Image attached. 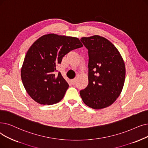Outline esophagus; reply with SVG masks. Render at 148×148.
Here are the masks:
<instances>
[{"mask_svg": "<svg viewBox=\"0 0 148 148\" xmlns=\"http://www.w3.org/2000/svg\"><path fill=\"white\" fill-rule=\"evenodd\" d=\"M71 83L72 85H75V83H76V80L75 79L71 80Z\"/></svg>", "mask_w": 148, "mask_h": 148, "instance_id": "1", "label": "esophagus"}]
</instances>
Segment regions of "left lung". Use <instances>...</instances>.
Listing matches in <instances>:
<instances>
[{
	"instance_id": "obj_1",
	"label": "left lung",
	"mask_w": 148,
	"mask_h": 148,
	"mask_svg": "<svg viewBox=\"0 0 148 148\" xmlns=\"http://www.w3.org/2000/svg\"><path fill=\"white\" fill-rule=\"evenodd\" d=\"M88 50V85L80 95L88 106L100 110L110 106L123 89L126 69L119 51L106 38L98 35L82 37Z\"/></svg>"
}]
</instances>
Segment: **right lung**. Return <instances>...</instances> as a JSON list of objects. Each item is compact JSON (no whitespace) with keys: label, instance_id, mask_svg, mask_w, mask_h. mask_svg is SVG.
<instances>
[{"label":"right lung","instance_id":"add662e5","mask_svg":"<svg viewBox=\"0 0 148 148\" xmlns=\"http://www.w3.org/2000/svg\"><path fill=\"white\" fill-rule=\"evenodd\" d=\"M83 47L78 38L48 34L41 36L28 50L21 68L27 93L42 105H53L64 97L68 83L56 66L71 51Z\"/></svg>","mask_w":148,"mask_h":148}]
</instances>
